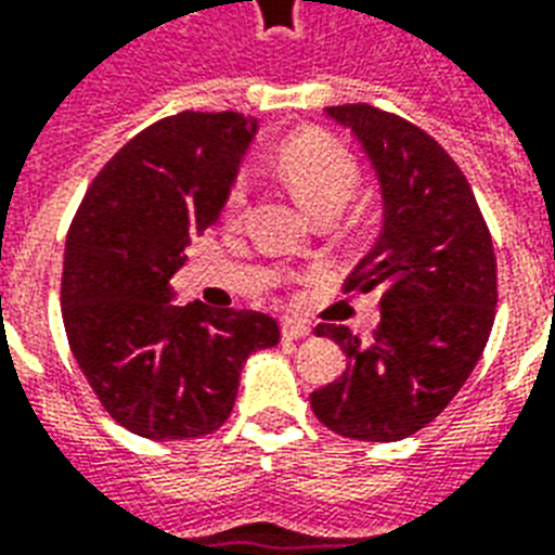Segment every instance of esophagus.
I'll return each mask as SVG.
<instances>
[{
    "instance_id": "1",
    "label": "esophagus",
    "mask_w": 555,
    "mask_h": 555,
    "mask_svg": "<svg viewBox=\"0 0 555 555\" xmlns=\"http://www.w3.org/2000/svg\"><path fill=\"white\" fill-rule=\"evenodd\" d=\"M311 334V325L299 323V320H282V337L285 340H302Z\"/></svg>"
}]
</instances>
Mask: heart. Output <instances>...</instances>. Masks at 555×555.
Masks as SVG:
<instances>
[{"label": "heart", "mask_w": 555, "mask_h": 555, "mask_svg": "<svg viewBox=\"0 0 555 555\" xmlns=\"http://www.w3.org/2000/svg\"><path fill=\"white\" fill-rule=\"evenodd\" d=\"M273 168L287 183L294 197L311 215L340 211L361 183L358 159L337 139L325 133H296L276 147ZM249 201V183L238 177L227 192L223 209L230 218H238Z\"/></svg>", "instance_id": "1"}]
</instances>
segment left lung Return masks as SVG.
Masks as SVG:
<instances>
[{
    "instance_id": "8db88e82",
    "label": "left lung",
    "mask_w": 555,
    "mask_h": 555,
    "mask_svg": "<svg viewBox=\"0 0 555 555\" xmlns=\"http://www.w3.org/2000/svg\"><path fill=\"white\" fill-rule=\"evenodd\" d=\"M325 116L352 130L378 177L384 221L346 294L378 291L380 323L370 344L317 325L346 372L311 392V408L340 437L396 442L434 422L483 354L498 306L492 235L460 165L425 130L370 104Z\"/></svg>"
}]
</instances>
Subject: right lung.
I'll return each instance as SVG.
<instances>
[{
	"label": "right lung",
	"instance_id": "add662e5",
	"mask_svg": "<svg viewBox=\"0 0 555 555\" xmlns=\"http://www.w3.org/2000/svg\"><path fill=\"white\" fill-rule=\"evenodd\" d=\"M259 130L241 113H177L133 137L92 180L66 235L61 306L101 408L145 439H192L230 418L253 352L279 344L259 311L175 306L171 276L218 221Z\"/></svg>",
	"mask_w": 555,
	"mask_h": 555
}]
</instances>
